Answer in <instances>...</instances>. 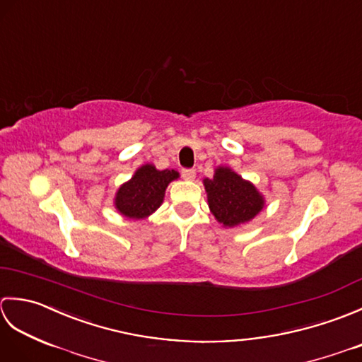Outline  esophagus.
Wrapping results in <instances>:
<instances>
[{"mask_svg":"<svg viewBox=\"0 0 362 362\" xmlns=\"http://www.w3.org/2000/svg\"><path fill=\"white\" fill-rule=\"evenodd\" d=\"M182 177L185 180H193L196 177V171L194 169H182Z\"/></svg>","mask_w":362,"mask_h":362,"instance_id":"obj_1","label":"esophagus"}]
</instances>
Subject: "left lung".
<instances>
[{"instance_id": "1", "label": "left lung", "mask_w": 362, "mask_h": 362, "mask_svg": "<svg viewBox=\"0 0 362 362\" xmlns=\"http://www.w3.org/2000/svg\"><path fill=\"white\" fill-rule=\"evenodd\" d=\"M204 185L210 211L224 227L245 224L264 206V197L255 185L227 166L214 169V175L205 179Z\"/></svg>"}]
</instances>
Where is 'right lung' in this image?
Wrapping results in <instances>:
<instances>
[{"label":"right lung","instance_id":"add662e5","mask_svg":"<svg viewBox=\"0 0 362 362\" xmlns=\"http://www.w3.org/2000/svg\"><path fill=\"white\" fill-rule=\"evenodd\" d=\"M179 179L174 169H158L148 163L138 168L132 179L122 183L115 196L117 210L129 219H144L163 202L169 183Z\"/></svg>","mask_w":362,"mask_h":362}]
</instances>
